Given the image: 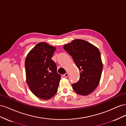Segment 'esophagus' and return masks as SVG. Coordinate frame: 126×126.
I'll return each mask as SVG.
<instances>
[{
	"mask_svg": "<svg viewBox=\"0 0 126 126\" xmlns=\"http://www.w3.org/2000/svg\"><path fill=\"white\" fill-rule=\"evenodd\" d=\"M68 76H69V74H68V72H67V73H66L65 74H64V75H63V77H65V78L68 77Z\"/></svg>",
	"mask_w": 126,
	"mask_h": 126,
	"instance_id": "34e87169",
	"label": "esophagus"
}]
</instances>
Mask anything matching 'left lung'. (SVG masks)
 Segmentation results:
<instances>
[{"instance_id":"obj_1","label":"left lung","mask_w":126,"mask_h":126,"mask_svg":"<svg viewBox=\"0 0 126 126\" xmlns=\"http://www.w3.org/2000/svg\"><path fill=\"white\" fill-rule=\"evenodd\" d=\"M63 49L73 58L80 71V79L72 83L78 94L87 96L96 89L100 82L102 63L99 49L89 42L75 39L64 45Z\"/></svg>"}]
</instances>
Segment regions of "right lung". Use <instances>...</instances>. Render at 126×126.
Masks as SVG:
<instances>
[{
    "label": "right lung",
    "instance_id": "add662e5",
    "mask_svg": "<svg viewBox=\"0 0 126 126\" xmlns=\"http://www.w3.org/2000/svg\"><path fill=\"white\" fill-rule=\"evenodd\" d=\"M56 49L41 42L29 52L25 60L27 83L32 92L41 99H50L57 92L61 76L51 59Z\"/></svg>",
    "mask_w": 126,
    "mask_h": 126
}]
</instances>
